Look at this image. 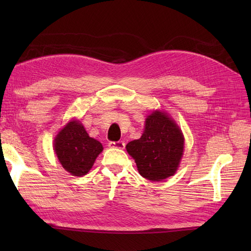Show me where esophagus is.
<instances>
[{
	"label": "esophagus",
	"mask_w": 251,
	"mask_h": 251,
	"mask_svg": "<svg viewBox=\"0 0 251 251\" xmlns=\"http://www.w3.org/2000/svg\"><path fill=\"white\" fill-rule=\"evenodd\" d=\"M109 147L112 149H124L125 142L124 141H111V142H109Z\"/></svg>",
	"instance_id": "obj_1"
}]
</instances>
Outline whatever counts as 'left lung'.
<instances>
[{
  "label": "left lung",
  "mask_w": 251,
  "mask_h": 251,
  "mask_svg": "<svg viewBox=\"0 0 251 251\" xmlns=\"http://www.w3.org/2000/svg\"><path fill=\"white\" fill-rule=\"evenodd\" d=\"M183 143L177 124L163 112L155 111L147 117L140 139L130 141L126 149L143 178L159 181L176 173L183 154Z\"/></svg>",
  "instance_id": "obj_1"
}]
</instances>
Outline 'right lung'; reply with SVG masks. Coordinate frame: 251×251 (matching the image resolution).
Listing matches in <instances>:
<instances>
[{"mask_svg": "<svg viewBox=\"0 0 251 251\" xmlns=\"http://www.w3.org/2000/svg\"><path fill=\"white\" fill-rule=\"evenodd\" d=\"M54 148L62 167L77 177L89 172L96 158L103 150L102 145L90 138L77 121L68 123L65 128L59 131Z\"/></svg>", "mask_w": 251, "mask_h": 251, "instance_id": "obj_1", "label": "right lung"}]
</instances>
